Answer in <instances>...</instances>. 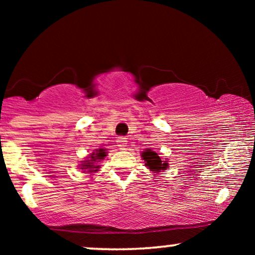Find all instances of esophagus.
Segmentation results:
<instances>
[{"instance_id": "34e87169", "label": "esophagus", "mask_w": 255, "mask_h": 255, "mask_svg": "<svg viewBox=\"0 0 255 255\" xmlns=\"http://www.w3.org/2000/svg\"><path fill=\"white\" fill-rule=\"evenodd\" d=\"M118 146L121 148V150H125L126 146H127V139H126L125 136H119Z\"/></svg>"}]
</instances>
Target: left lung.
<instances>
[{"label":"left lung","mask_w":255,"mask_h":255,"mask_svg":"<svg viewBox=\"0 0 255 255\" xmlns=\"http://www.w3.org/2000/svg\"><path fill=\"white\" fill-rule=\"evenodd\" d=\"M141 158L145 160L146 168L150 169L154 174H158L160 171H164L169 168V160H163L151 148L141 152Z\"/></svg>","instance_id":"1"}]
</instances>
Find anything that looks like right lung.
I'll use <instances>...</instances> for the list:
<instances>
[{
  "instance_id": "add662e5",
  "label": "right lung",
  "mask_w": 255,
  "mask_h": 255,
  "mask_svg": "<svg viewBox=\"0 0 255 255\" xmlns=\"http://www.w3.org/2000/svg\"><path fill=\"white\" fill-rule=\"evenodd\" d=\"M107 148H98V150H95L92 153H90L89 156L85 158V160H81L80 164V169L83 171H87L90 174L92 172H96L99 170L101 165L98 164L99 162H102V159H104L107 157Z\"/></svg>"
}]
</instances>
